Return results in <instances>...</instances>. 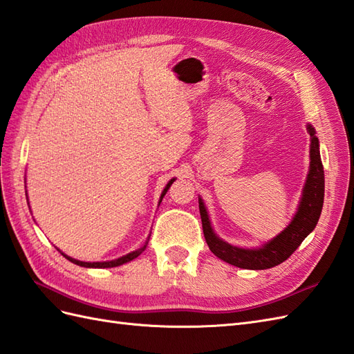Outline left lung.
I'll use <instances>...</instances> for the list:
<instances>
[{"label": "left lung", "mask_w": 354, "mask_h": 354, "mask_svg": "<svg viewBox=\"0 0 354 354\" xmlns=\"http://www.w3.org/2000/svg\"><path fill=\"white\" fill-rule=\"evenodd\" d=\"M310 133V169L302 188V196L297 209L287 227L278 233L275 238L265 242L261 247L242 248L223 241L212 229L209 214L202 197L198 196V211H201L202 227L207 247L214 254L224 260L225 263L242 269L263 270L283 263L293 254L302 241L310 234L320 218L324 198V170L320 158V143L315 136V129L306 124Z\"/></svg>", "instance_id": "left-lung-1"}]
</instances>
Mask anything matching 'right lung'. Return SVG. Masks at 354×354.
I'll list each match as a JSON object with an SVG mask.
<instances>
[{
    "mask_svg": "<svg viewBox=\"0 0 354 354\" xmlns=\"http://www.w3.org/2000/svg\"><path fill=\"white\" fill-rule=\"evenodd\" d=\"M176 180V178H171L169 183H167V185L165 187V189H162V193H161V196H160V202H158V206H160V203H161V201H162V197L166 196V193H167V189L170 188V185L174 184ZM26 202H28V194H26ZM151 236V234H149ZM149 236H148V239H147V242H145V245L143 247H140L139 250H136V251H131V252H129V254H125V256H122V257H120V259H115V260H107V261H80V260H76V259H73V257H70V256H67V254H64V252L62 251H59L62 256H64L67 260H70L71 263H75V265H77V266H82V268H98V269H104V268H116V266H121V265H124V263H129V261H131L133 259H136V257H139L142 252L145 251V248H147V245H148V241H149Z\"/></svg>",
    "mask_w": 354,
    "mask_h": 354,
    "instance_id": "right-lung-1",
    "label": "right lung"
}]
</instances>
